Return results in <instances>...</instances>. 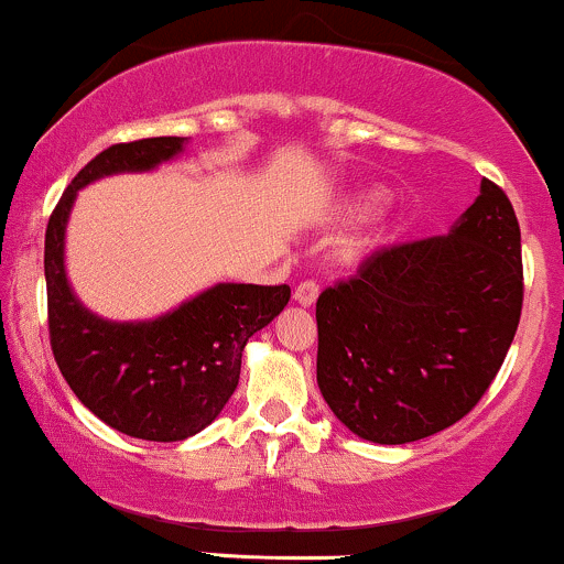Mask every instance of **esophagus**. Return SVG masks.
Listing matches in <instances>:
<instances>
[{
	"label": "esophagus",
	"instance_id": "1",
	"mask_svg": "<svg viewBox=\"0 0 564 564\" xmlns=\"http://www.w3.org/2000/svg\"><path fill=\"white\" fill-rule=\"evenodd\" d=\"M316 295H319V282H314V280L301 282L299 288H295V301H299L301 306H312V303L316 301Z\"/></svg>",
	"mask_w": 564,
	"mask_h": 564
}]
</instances>
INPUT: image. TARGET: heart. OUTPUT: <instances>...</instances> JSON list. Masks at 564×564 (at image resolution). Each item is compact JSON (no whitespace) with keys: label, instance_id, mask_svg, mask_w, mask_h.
I'll return each instance as SVG.
<instances>
[{"label":"heart","instance_id":"obj_1","mask_svg":"<svg viewBox=\"0 0 564 564\" xmlns=\"http://www.w3.org/2000/svg\"><path fill=\"white\" fill-rule=\"evenodd\" d=\"M372 205H376V197H365L362 202H357V210L365 213V210H370Z\"/></svg>","mask_w":564,"mask_h":564}]
</instances>
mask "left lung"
<instances>
[{
    "mask_svg": "<svg viewBox=\"0 0 564 564\" xmlns=\"http://www.w3.org/2000/svg\"><path fill=\"white\" fill-rule=\"evenodd\" d=\"M524 299L522 237L498 183L445 237L376 250L316 301V383L346 429L404 445L469 415Z\"/></svg>",
    "mask_w": 564,
    "mask_h": 564,
    "instance_id": "left-lung-1",
    "label": "left lung"
}]
</instances>
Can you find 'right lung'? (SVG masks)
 Returning a JSON list of instances; mask_svg holds the SVG:
<instances>
[{
	"instance_id": "1",
	"label": "right lung",
	"mask_w": 564,
	"mask_h": 564,
	"mask_svg": "<svg viewBox=\"0 0 564 564\" xmlns=\"http://www.w3.org/2000/svg\"><path fill=\"white\" fill-rule=\"evenodd\" d=\"M183 138L113 143L74 175L44 231L47 327L63 378L87 410L117 432L178 442L202 432L239 383L252 333L288 306V284H215L154 322L119 325L79 306L63 271V229L77 188L124 170H151Z\"/></svg>"
}]
</instances>
